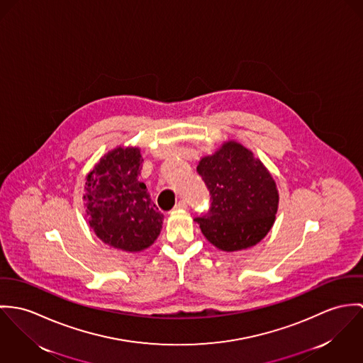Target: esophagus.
Instances as JSON below:
<instances>
[{"label": "esophagus", "mask_w": 363, "mask_h": 363, "mask_svg": "<svg viewBox=\"0 0 363 363\" xmlns=\"http://www.w3.org/2000/svg\"><path fill=\"white\" fill-rule=\"evenodd\" d=\"M188 207V204H186V201H179L177 204H175V208L178 210V208H186Z\"/></svg>", "instance_id": "34e87169"}]
</instances>
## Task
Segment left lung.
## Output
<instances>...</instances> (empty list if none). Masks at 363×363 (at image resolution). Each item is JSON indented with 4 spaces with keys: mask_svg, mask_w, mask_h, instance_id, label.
<instances>
[{
    "mask_svg": "<svg viewBox=\"0 0 363 363\" xmlns=\"http://www.w3.org/2000/svg\"><path fill=\"white\" fill-rule=\"evenodd\" d=\"M208 195L207 210L195 218L203 235L217 247L234 252L253 246L272 228L279 192L260 160L230 142L196 168Z\"/></svg>",
    "mask_w": 363,
    "mask_h": 363,
    "instance_id": "left-lung-1",
    "label": "left lung"
}]
</instances>
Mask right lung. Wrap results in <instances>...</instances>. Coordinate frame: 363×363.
I'll use <instances>...</instances> for the list:
<instances>
[{
    "label": "right lung",
    "mask_w": 363,
    "mask_h": 363,
    "mask_svg": "<svg viewBox=\"0 0 363 363\" xmlns=\"http://www.w3.org/2000/svg\"><path fill=\"white\" fill-rule=\"evenodd\" d=\"M140 165L139 149L118 147L94 167L84 186L90 228L104 243L126 252L149 247L164 218L139 182Z\"/></svg>",
    "instance_id": "right-lung-1"
}]
</instances>
